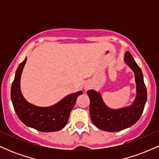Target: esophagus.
<instances>
[{
    "label": "esophagus",
    "instance_id": "34e87169",
    "mask_svg": "<svg viewBox=\"0 0 159 159\" xmlns=\"http://www.w3.org/2000/svg\"><path fill=\"white\" fill-rule=\"evenodd\" d=\"M90 84H86L84 86V90H87L89 88H90Z\"/></svg>",
    "mask_w": 159,
    "mask_h": 159
}]
</instances>
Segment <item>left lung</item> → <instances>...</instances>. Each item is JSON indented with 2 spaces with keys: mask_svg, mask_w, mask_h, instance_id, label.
I'll return each instance as SVG.
<instances>
[{
  "mask_svg": "<svg viewBox=\"0 0 159 159\" xmlns=\"http://www.w3.org/2000/svg\"><path fill=\"white\" fill-rule=\"evenodd\" d=\"M124 62L133 71L136 84V96L129 106L113 109L104 102L99 91L89 90L90 114L92 122L98 129L106 132H119L132 126L140 119L147 102V93L141 69L129 52L125 53Z\"/></svg>",
  "mask_w": 159,
  "mask_h": 159,
  "instance_id": "8db88e82",
  "label": "left lung"
}]
</instances>
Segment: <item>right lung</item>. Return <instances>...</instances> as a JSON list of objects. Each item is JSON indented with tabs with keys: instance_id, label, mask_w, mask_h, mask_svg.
<instances>
[{
	"instance_id": "add662e5",
	"label": "right lung",
	"mask_w": 159,
	"mask_h": 159,
	"mask_svg": "<svg viewBox=\"0 0 159 159\" xmlns=\"http://www.w3.org/2000/svg\"><path fill=\"white\" fill-rule=\"evenodd\" d=\"M27 57L20 63L16 72L11 87V100L18 117L27 126L43 132H57L63 129L68 122L78 96L83 93L78 91L69 94L57 103L48 107H39L28 102L21 91V76Z\"/></svg>"
}]
</instances>
